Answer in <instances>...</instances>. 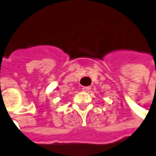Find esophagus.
Segmentation results:
<instances>
[{"mask_svg": "<svg viewBox=\"0 0 156 156\" xmlns=\"http://www.w3.org/2000/svg\"><path fill=\"white\" fill-rule=\"evenodd\" d=\"M91 89V87L90 86H84V87H83V91H84V92H89V90Z\"/></svg>", "mask_w": 156, "mask_h": 156, "instance_id": "1", "label": "esophagus"}]
</instances>
